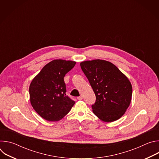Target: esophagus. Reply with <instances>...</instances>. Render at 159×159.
Here are the masks:
<instances>
[{
  "mask_svg": "<svg viewBox=\"0 0 159 159\" xmlns=\"http://www.w3.org/2000/svg\"><path fill=\"white\" fill-rule=\"evenodd\" d=\"M77 99L79 100V101L82 100V96H79V97H78V98H77Z\"/></svg>",
  "mask_w": 159,
  "mask_h": 159,
  "instance_id": "esophagus-1",
  "label": "esophagus"
}]
</instances>
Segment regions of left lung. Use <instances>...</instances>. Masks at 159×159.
<instances>
[{
  "label": "left lung",
  "mask_w": 159,
  "mask_h": 159,
  "mask_svg": "<svg viewBox=\"0 0 159 159\" xmlns=\"http://www.w3.org/2000/svg\"><path fill=\"white\" fill-rule=\"evenodd\" d=\"M96 95L94 114L105 122L120 119L129 106L132 86L128 79L112 63L94 60L80 63Z\"/></svg>",
  "instance_id": "obj_1"
}]
</instances>
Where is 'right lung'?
Here are the masks:
<instances>
[{
	"label": "right lung",
	"mask_w": 159,
	"mask_h": 159,
	"mask_svg": "<svg viewBox=\"0 0 159 159\" xmlns=\"http://www.w3.org/2000/svg\"><path fill=\"white\" fill-rule=\"evenodd\" d=\"M76 62L54 60L45 65L30 86V101L43 119L57 121L69 112L75 101L66 95L64 77Z\"/></svg>",
	"instance_id": "right-lung-1"
}]
</instances>
